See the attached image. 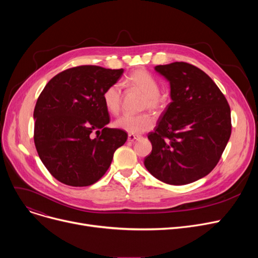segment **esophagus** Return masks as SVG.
Instances as JSON below:
<instances>
[{
  "mask_svg": "<svg viewBox=\"0 0 258 258\" xmlns=\"http://www.w3.org/2000/svg\"><path fill=\"white\" fill-rule=\"evenodd\" d=\"M140 137L139 136H136V135H132V134H130L128 136H127V140L130 141V142H134L135 140H138Z\"/></svg>",
  "mask_w": 258,
  "mask_h": 258,
  "instance_id": "esophagus-1",
  "label": "esophagus"
}]
</instances>
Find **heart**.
<instances>
[{
  "instance_id": "heart-1",
  "label": "heart",
  "mask_w": 258,
  "mask_h": 258,
  "mask_svg": "<svg viewBox=\"0 0 258 258\" xmlns=\"http://www.w3.org/2000/svg\"><path fill=\"white\" fill-rule=\"evenodd\" d=\"M125 85L131 89L143 95V110L159 111L164 106V99L160 95L159 81L146 70H137L130 74L125 79ZM103 103L111 114H117L120 110L122 101V92L119 84L108 86L102 95ZM155 124V119L148 114L138 116L123 115L119 117L114 125L132 135H140L150 131Z\"/></svg>"
}]
</instances>
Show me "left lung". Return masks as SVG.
<instances>
[{"label":"left lung","mask_w":258,"mask_h":258,"mask_svg":"<svg viewBox=\"0 0 258 258\" xmlns=\"http://www.w3.org/2000/svg\"><path fill=\"white\" fill-rule=\"evenodd\" d=\"M169 81L171 102L148 134L153 150L144 165L170 185L207 175L219 163L231 135V113L224 94L199 68L183 61L155 67Z\"/></svg>","instance_id":"left-lung-1"}]
</instances>
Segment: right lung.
Returning <instances> with one entry per match:
<instances>
[{
    "label": "right lung",
    "instance_id": "1",
    "mask_svg": "<svg viewBox=\"0 0 258 258\" xmlns=\"http://www.w3.org/2000/svg\"><path fill=\"white\" fill-rule=\"evenodd\" d=\"M123 74L98 66H79L54 76L40 93L33 118L34 144L57 181L74 187L96 183L110 167L127 134L108 128L102 95ZM95 130L98 137L90 138Z\"/></svg>",
    "mask_w": 258,
    "mask_h": 258
}]
</instances>
